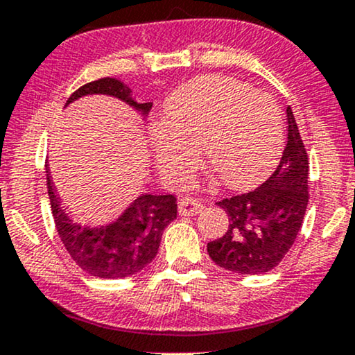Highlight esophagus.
I'll return each mask as SVG.
<instances>
[{"label":"esophagus","mask_w":355,"mask_h":355,"mask_svg":"<svg viewBox=\"0 0 355 355\" xmlns=\"http://www.w3.org/2000/svg\"><path fill=\"white\" fill-rule=\"evenodd\" d=\"M204 209V202L197 197H182L179 200V214L181 215H197Z\"/></svg>","instance_id":"obj_1"}]
</instances>
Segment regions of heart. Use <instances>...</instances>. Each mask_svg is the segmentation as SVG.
<instances>
[{
    "instance_id": "b5f03b06",
    "label": "heart",
    "mask_w": 355,
    "mask_h": 355,
    "mask_svg": "<svg viewBox=\"0 0 355 355\" xmlns=\"http://www.w3.org/2000/svg\"><path fill=\"white\" fill-rule=\"evenodd\" d=\"M151 148L164 181L182 186L199 164L228 187H248L264 176L284 146V119L269 94L230 76H202L166 103V123L151 127Z\"/></svg>"
}]
</instances>
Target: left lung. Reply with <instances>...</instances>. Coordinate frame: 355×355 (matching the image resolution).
I'll return each mask as SVG.
<instances>
[{
  "mask_svg": "<svg viewBox=\"0 0 355 355\" xmlns=\"http://www.w3.org/2000/svg\"><path fill=\"white\" fill-rule=\"evenodd\" d=\"M287 144L270 176L254 191L217 202L228 230L207 245L220 268L236 274H266L295 243L308 205V155L295 117L287 107Z\"/></svg>",
  "mask_w": 355,
  "mask_h": 355,
  "instance_id": "obj_1",
  "label": "left lung"
}]
</instances>
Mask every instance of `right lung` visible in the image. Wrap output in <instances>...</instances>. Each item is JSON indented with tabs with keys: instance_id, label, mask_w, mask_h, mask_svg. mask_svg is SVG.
I'll use <instances>...</instances> for the list:
<instances>
[{
	"instance_id": "add662e5",
	"label": "right lung",
	"mask_w": 355,
	"mask_h": 355,
	"mask_svg": "<svg viewBox=\"0 0 355 355\" xmlns=\"http://www.w3.org/2000/svg\"><path fill=\"white\" fill-rule=\"evenodd\" d=\"M130 93V87L116 78H101L78 87L67 104L86 94H109L148 114L151 103L137 104ZM47 189L55 228L68 254L85 272L101 279L128 277L146 268L158 252L164 228L178 217L176 197L145 194L117 222L101 228H83L63 211L49 173Z\"/></svg>"
}]
</instances>
